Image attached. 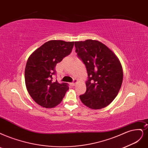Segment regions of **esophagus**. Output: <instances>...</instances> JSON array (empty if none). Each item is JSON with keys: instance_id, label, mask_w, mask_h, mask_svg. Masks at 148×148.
<instances>
[{"instance_id": "34e87169", "label": "esophagus", "mask_w": 148, "mask_h": 148, "mask_svg": "<svg viewBox=\"0 0 148 148\" xmlns=\"http://www.w3.org/2000/svg\"><path fill=\"white\" fill-rule=\"evenodd\" d=\"M77 80H74V81H73V82H72V83H71V85H72V86H74L75 85V84L76 83H77Z\"/></svg>"}]
</instances>
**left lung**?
Returning <instances> with one entry per match:
<instances>
[{
  "label": "left lung",
  "instance_id": "1",
  "mask_svg": "<svg viewBox=\"0 0 148 148\" xmlns=\"http://www.w3.org/2000/svg\"><path fill=\"white\" fill-rule=\"evenodd\" d=\"M75 47L88 74L86 92L79 96L81 101L93 110L107 107L116 97L122 85L123 72L120 61L99 41H75Z\"/></svg>",
  "mask_w": 148,
  "mask_h": 148
}]
</instances>
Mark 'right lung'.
I'll return each mask as SVG.
<instances>
[{"label": "right lung", "instance_id": "obj_1", "mask_svg": "<svg viewBox=\"0 0 148 148\" xmlns=\"http://www.w3.org/2000/svg\"><path fill=\"white\" fill-rule=\"evenodd\" d=\"M74 41H49L33 52L25 69V82L28 92L33 99L45 108H53L63 100L69 90L66 83L53 81L56 66L72 51Z\"/></svg>", "mask_w": 148, "mask_h": 148}]
</instances>
